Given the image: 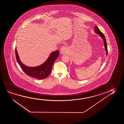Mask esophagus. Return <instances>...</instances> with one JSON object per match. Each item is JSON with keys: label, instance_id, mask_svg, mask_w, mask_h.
I'll return each mask as SVG.
<instances>
[{"label": "esophagus", "instance_id": "esophagus-1", "mask_svg": "<svg viewBox=\"0 0 124 124\" xmlns=\"http://www.w3.org/2000/svg\"><path fill=\"white\" fill-rule=\"evenodd\" d=\"M68 51V48L66 46H63L60 49V53L61 54H65L67 53Z\"/></svg>", "mask_w": 124, "mask_h": 124}]
</instances>
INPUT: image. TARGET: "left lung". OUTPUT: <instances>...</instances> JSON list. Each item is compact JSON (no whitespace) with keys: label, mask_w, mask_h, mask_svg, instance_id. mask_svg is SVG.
Wrapping results in <instances>:
<instances>
[{"label":"left lung","mask_w":124,"mask_h":124,"mask_svg":"<svg viewBox=\"0 0 124 124\" xmlns=\"http://www.w3.org/2000/svg\"><path fill=\"white\" fill-rule=\"evenodd\" d=\"M94 31H95V33L98 34L100 35V37L102 38V39H103L104 43V46H105V50L106 51V54L108 55V48H107V43H106V40L105 39V36L104 35V34L102 33L100 30L99 29L98 27H97V26H95V28H94Z\"/></svg>","instance_id":"obj_1"}]
</instances>
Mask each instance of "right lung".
I'll return each instance as SVG.
<instances>
[{
    "label": "right lung",
    "mask_w": 124,
    "mask_h": 124,
    "mask_svg": "<svg viewBox=\"0 0 124 124\" xmlns=\"http://www.w3.org/2000/svg\"><path fill=\"white\" fill-rule=\"evenodd\" d=\"M16 57L22 70L26 75L38 79H43L47 78L52 71L53 63L59 55V51L53 52L50 54L49 57L44 63L39 66L29 67L21 62L19 58L16 48L15 49Z\"/></svg>",
    "instance_id": "obj_1"
}]
</instances>
